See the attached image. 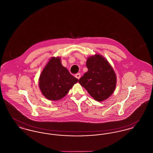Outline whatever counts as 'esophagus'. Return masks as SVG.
<instances>
[{"label":"esophagus","mask_w":153,"mask_h":153,"mask_svg":"<svg viewBox=\"0 0 153 153\" xmlns=\"http://www.w3.org/2000/svg\"><path fill=\"white\" fill-rule=\"evenodd\" d=\"M75 77L77 79H79L81 77V75H80V73H77L76 75H75Z\"/></svg>","instance_id":"34e87169"}]
</instances>
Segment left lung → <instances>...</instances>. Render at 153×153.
I'll list each match as a JSON object with an SVG mask.
<instances>
[{"mask_svg":"<svg viewBox=\"0 0 153 153\" xmlns=\"http://www.w3.org/2000/svg\"><path fill=\"white\" fill-rule=\"evenodd\" d=\"M87 72L79 82L95 100L102 102L114 92L117 77L113 68L101 55L96 54L88 58Z\"/></svg>","mask_w":153,"mask_h":153,"instance_id":"obj_1","label":"left lung"}]
</instances>
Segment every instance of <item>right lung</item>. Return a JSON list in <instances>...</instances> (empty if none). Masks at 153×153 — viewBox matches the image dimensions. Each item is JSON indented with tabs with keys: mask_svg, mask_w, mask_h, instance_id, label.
<instances>
[{
	"mask_svg": "<svg viewBox=\"0 0 153 153\" xmlns=\"http://www.w3.org/2000/svg\"><path fill=\"white\" fill-rule=\"evenodd\" d=\"M78 79L62 65L59 58L53 57L41 74L39 86L44 96L51 100L64 97Z\"/></svg>",
	"mask_w": 153,
	"mask_h": 153,
	"instance_id": "obj_1",
	"label": "right lung"
}]
</instances>
